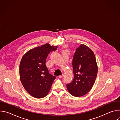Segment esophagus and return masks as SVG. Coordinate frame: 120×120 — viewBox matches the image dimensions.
<instances>
[{
  "label": "esophagus",
  "instance_id": "esophagus-1",
  "mask_svg": "<svg viewBox=\"0 0 120 120\" xmlns=\"http://www.w3.org/2000/svg\"><path fill=\"white\" fill-rule=\"evenodd\" d=\"M64 74H62V75H59V77L60 78H61L62 77H63L64 76Z\"/></svg>",
  "mask_w": 120,
  "mask_h": 120
}]
</instances>
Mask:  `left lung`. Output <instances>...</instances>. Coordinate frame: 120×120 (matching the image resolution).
<instances>
[{
    "label": "left lung",
    "instance_id": "obj_1",
    "mask_svg": "<svg viewBox=\"0 0 120 120\" xmlns=\"http://www.w3.org/2000/svg\"><path fill=\"white\" fill-rule=\"evenodd\" d=\"M74 78L66 84L69 93L75 97L88 93L94 83L98 72V66L93 51L82 44L75 50L73 59Z\"/></svg>",
    "mask_w": 120,
    "mask_h": 120
}]
</instances>
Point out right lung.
<instances>
[{
  "instance_id": "add662e5",
  "label": "right lung",
  "mask_w": 120,
  "mask_h": 120,
  "mask_svg": "<svg viewBox=\"0 0 120 120\" xmlns=\"http://www.w3.org/2000/svg\"><path fill=\"white\" fill-rule=\"evenodd\" d=\"M57 46L47 43L30 49L23 56L19 65L20 79L23 87L33 97L42 98L50 90L56 77L49 74L46 58Z\"/></svg>"
}]
</instances>
